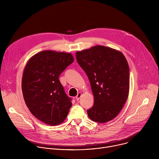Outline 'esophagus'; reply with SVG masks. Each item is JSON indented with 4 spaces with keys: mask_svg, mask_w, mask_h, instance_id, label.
<instances>
[{
    "mask_svg": "<svg viewBox=\"0 0 159 159\" xmlns=\"http://www.w3.org/2000/svg\"><path fill=\"white\" fill-rule=\"evenodd\" d=\"M81 96H82V93H79L77 94V96H76V97H75V98H76V100H77V101L79 100V99L80 98Z\"/></svg>",
    "mask_w": 159,
    "mask_h": 159,
    "instance_id": "34e87169",
    "label": "esophagus"
}]
</instances>
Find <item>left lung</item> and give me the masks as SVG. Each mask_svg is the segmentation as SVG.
Segmentation results:
<instances>
[{
	"mask_svg": "<svg viewBox=\"0 0 159 159\" xmlns=\"http://www.w3.org/2000/svg\"><path fill=\"white\" fill-rule=\"evenodd\" d=\"M75 55L94 98L93 106L87 111L88 116L100 123L114 119L129 94V70L126 58L121 52L104 46L93 47Z\"/></svg>",
	"mask_w": 159,
	"mask_h": 159,
	"instance_id": "left-lung-1",
	"label": "left lung"
}]
</instances>
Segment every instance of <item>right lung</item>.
<instances>
[{"mask_svg": "<svg viewBox=\"0 0 159 159\" xmlns=\"http://www.w3.org/2000/svg\"><path fill=\"white\" fill-rule=\"evenodd\" d=\"M74 60L70 53L45 50L31 57L25 66L22 79L25 101L33 115L47 125L63 122L72 106L59 76Z\"/></svg>", "mask_w": 159, "mask_h": 159, "instance_id": "obj_1", "label": "right lung"}]
</instances>
